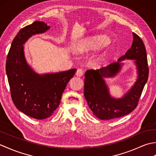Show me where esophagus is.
I'll use <instances>...</instances> for the list:
<instances>
[{
  "instance_id": "1",
  "label": "esophagus",
  "mask_w": 156,
  "mask_h": 156,
  "mask_svg": "<svg viewBox=\"0 0 156 156\" xmlns=\"http://www.w3.org/2000/svg\"><path fill=\"white\" fill-rule=\"evenodd\" d=\"M83 74H84V71L82 68H78L76 72V75L78 76V77H80V76H83Z\"/></svg>"
}]
</instances>
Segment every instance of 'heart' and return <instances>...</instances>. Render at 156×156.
Wrapping results in <instances>:
<instances>
[{"label": "heart", "instance_id": "b5f03b06", "mask_svg": "<svg viewBox=\"0 0 156 156\" xmlns=\"http://www.w3.org/2000/svg\"><path fill=\"white\" fill-rule=\"evenodd\" d=\"M108 41V38L104 35H96L86 38L80 45L76 49L78 52L91 51L97 50L99 48L106 45ZM100 60V58L97 59V61Z\"/></svg>", "mask_w": 156, "mask_h": 156}]
</instances>
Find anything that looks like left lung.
I'll return each mask as SVG.
<instances>
[{"label": "left lung", "mask_w": 156, "mask_h": 156, "mask_svg": "<svg viewBox=\"0 0 156 156\" xmlns=\"http://www.w3.org/2000/svg\"><path fill=\"white\" fill-rule=\"evenodd\" d=\"M133 41L131 48L117 62L99 69H88L85 73L84 97L89 108L96 117L101 120H110L122 117L137 107L139 100L148 79L149 68L146 49L143 41L133 33ZM125 58L135 59L138 77L132 88L123 98L115 99L109 94L104 77H112L120 69V62Z\"/></svg>", "instance_id": "1"}]
</instances>
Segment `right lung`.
Listing matches in <instances>:
<instances>
[{
    "mask_svg": "<svg viewBox=\"0 0 156 156\" xmlns=\"http://www.w3.org/2000/svg\"><path fill=\"white\" fill-rule=\"evenodd\" d=\"M50 28L36 21L23 27L12 40L6 62V72L11 98L16 108L29 117L45 119L58 107L63 92L76 69L38 74L28 65L23 44L32 35L43 34Z\"/></svg>",
    "mask_w": 156,
    "mask_h": 156,
    "instance_id": "1",
    "label": "right lung"
}]
</instances>
